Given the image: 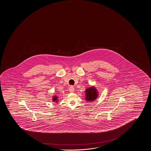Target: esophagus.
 I'll list each match as a JSON object with an SVG mask.
<instances>
[{"mask_svg": "<svg viewBox=\"0 0 151 151\" xmlns=\"http://www.w3.org/2000/svg\"><path fill=\"white\" fill-rule=\"evenodd\" d=\"M69 91H70V92H73L74 91V88L73 87V86H70L69 88Z\"/></svg>", "mask_w": 151, "mask_h": 151, "instance_id": "1", "label": "esophagus"}]
</instances>
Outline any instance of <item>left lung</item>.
I'll return each instance as SVG.
<instances>
[{
	"label": "left lung",
	"instance_id": "left-lung-1",
	"mask_svg": "<svg viewBox=\"0 0 151 151\" xmlns=\"http://www.w3.org/2000/svg\"><path fill=\"white\" fill-rule=\"evenodd\" d=\"M97 96V93L94 87H91L86 90V99L89 101H93Z\"/></svg>",
	"mask_w": 151,
	"mask_h": 151
}]
</instances>
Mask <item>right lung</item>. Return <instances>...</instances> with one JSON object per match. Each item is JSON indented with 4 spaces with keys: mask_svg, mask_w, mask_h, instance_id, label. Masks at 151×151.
<instances>
[{
    "mask_svg": "<svg viewBox=\"0 0 151 151\" xmlns=\"http://www.w3.org/2000/svg\"><path fill=\"white\" fill-rule=\"evenodd\" d=\"M53 101H57V97H56L55 96V97H54V99H53Z\"/></svg>",
    "mask_w": 151,
    "mask_h": 151,
    "instance_id": "right-lung-1",
    "label": "right lung"
}]
</instances>
